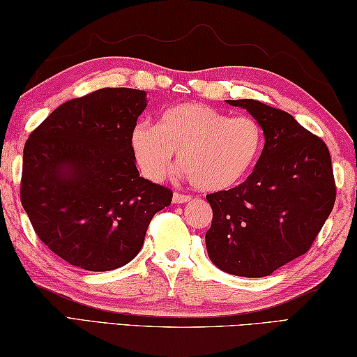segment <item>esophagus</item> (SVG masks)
I'll use <instances>...</instances> for the list:
<instances>
[{"mask_svg":"<svg viewBox=\"0 0 357 357\" xmlns=\"http://www.w3.org/2000/svg\"><path fill=\"white\" fill-rule=\"evenodd\" d=\"M191 200V196H186V194H180V192H174L172 202L174 204H186V202Z\"/></svg>","mask_w":357,"mask_h":357,"instance_id":"esophagus-1","label":"esophagus"}]
</instances>
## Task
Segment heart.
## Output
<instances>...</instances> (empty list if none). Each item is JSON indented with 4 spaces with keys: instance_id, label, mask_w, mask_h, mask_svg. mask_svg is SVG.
<instances>
[{
    "instance_id": "obj_1",
    "label": "heart",
    "mask_w": 357,
    "mask_h": 357,
    "mask_svg": "<svg viewBox=\"0 0 357 357\" xmlns=\"http://www.w3.org/2000/svg\"><path fill=\"white\" fill-rule=\"evenodd\" d=\"M264 141L258 119L231 116L200 102H181L167 109L157 126L138 124L130 133V151L146 178L163 180L177 153L181 176L200 191L219 192L250 176Z\"/></svg>"
}]
</instances>
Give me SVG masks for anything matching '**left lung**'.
<instances>
[{"mask_svg": "<svg viewBox=\"0 0 357 357\" xmlns=\"http://www.w3.org/2000/svg\"><path fill=\"white\" fill-rule=\"evenodd\" d=\"M264 129V149L244 183L208 194V257L230 275L261 278L305 255L333 211L335 183L326 144L292 115L255 99L227 100Z\"/></svg>", "mask_w": 357, "mask_h": 357, "instance_id": "8db88e82", "label": "left lung"}]
</instances>
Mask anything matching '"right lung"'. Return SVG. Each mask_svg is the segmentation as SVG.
Here are the masks:
<instances>
[{"instance_id": "1", "label": "right lung", "mask_w": 357, "mask_h": 357, "mask_svg": "<svg viewBox=\"0 0 357 357\" xmlns=\"http://www.w3.org/2000/svg\"><path fill=\"white\" fill-rule=\"evenodd\" d=\"M146 105L143 90L100 89L57 107L26 141L22 205L37 236L71 266H126L171 204V190L139 177L130 151Z\"/></svg>"}]
</instances>
